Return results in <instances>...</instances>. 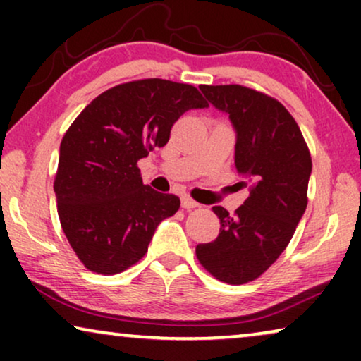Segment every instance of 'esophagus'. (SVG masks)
Returning <instances> with one entry per match:
<instances>
[{
	"mask_svg": "<svg viewBox=\"0 0 361 361\" xmlns=\"http://www.w3.org/2000/svg\"><path fill=\"white\" fill-rule=\"evenodd\" d=\"M195 207H199V204H197L194 199H190L189 195H182V209L192 210V209H195Z\"/></svg>",
	"mask_w": 361,
	"mask_h": 361,
	"instance_id": "esophagus-1",
	"label": "esophagus"
}]
</instances>
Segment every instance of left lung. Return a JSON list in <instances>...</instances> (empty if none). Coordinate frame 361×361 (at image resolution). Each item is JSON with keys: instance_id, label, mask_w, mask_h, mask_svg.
I'll return each instance as SVG.
<instances>
[{"instance_id": "left-lung-1", "label": "left lung", "mask_w": 361, "mask_h": 361, "mask_svg": "<svg viewBox=\"0 0 361 361\" xmlns=\"http://www.w3.org/2000/svg\"><path fill=\"white\" fill-rule=\"evenodd\" d=\"M207 100L228 115L236 133L235 166L250 197L220 219L215 241L197 245L200 264L228 284L259 278L286 250L307 207L312 159L302 133L278 100L241 85H202Z\"/></svg>"}]
</instances>
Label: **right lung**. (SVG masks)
Listing matches in <instances>:
<instances>
[{"label": "right lung", "mask_w": 361, "mask_h": 361, "mask_svg": "<svg viewBox=\"0 0 361 361\" xmlns=\"http://www.w3.org/2000/svg\"><path fill=\"white\" fill-rule=\"evenodd\" d=\"M207 106L195 87L145 78L103 92L75 118L62 137L54 192L63 233L87 269H128L179 210V197L142 184L137 161L167 145L180 115Z\"/></svg>", "instance_id": "1"}]
</instances>
